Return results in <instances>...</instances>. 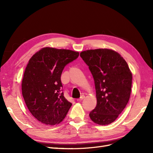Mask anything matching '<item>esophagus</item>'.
I'll return each mask as SVG.
<instances>
[{
    "label": "esophagus",
    "instance_id": "1",
    "mask_svg": "<svg viewBox=\"0 0 153 153\" xmlns=\"http://www.w3.org/2000/svg\"><path fill=\"white\" fill-rule=\"evenodd\" d=\"M84 98H85V96H84V95H82L80 98L77 99V101H82V100H84Z\"/></svg>",
    "mask_w": 153,
    "mask_h": 153
}]
</instances>
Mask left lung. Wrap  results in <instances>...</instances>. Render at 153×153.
I'll use <instances>...</instances> for the list:
<instances>
[{
	"label": "left lung",
	"instance_id": "left-lung-1",
	"mask_svg": "<svg viewBox=\"0 0 153 153\" xmlns=\"http://www.w3.org/2000/svg\"><path fill=\"white\" fill-rule=\"evenodd\" d=\"M80 55L89 66L95 84L97 105L89 117L97 124H110L128 103L132 84L131 70L124 58L113 50H87Z\"/></svg>",
	"mask_w": 153,
	"mask_h": 153
}]
</instances>
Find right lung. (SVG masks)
Here are the masks:
<instances>
[{
    "label": "right lung",
    "mask_w": 153,
    "mask_h": 153,
    "mask_svg": "<svg viewBox=\"0 0 153 153\" xmlns=\"http://www.w3.org/2000/svg\"><path fill=\"white\" fill-rule=\"evenodd\" d=\"M78 55L75 51L45 47L29 59L22 79V95L31 114L41 123L53 126L65 118L72 103L61 92V76L66 64Z\"/></svg>",
    "instance_id": "right-lung-1"
}]
</instances>
